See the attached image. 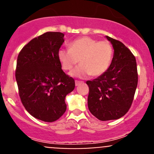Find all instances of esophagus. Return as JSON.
<instances>
[{"label": "esophagus", "mask_w": 154, "mask_h": 154, "mask_svg": "<svg viewBox=\"0 0 154 154\" xmlns=\"http://www.w3.org/2000/svg\"><path fill=\"white\" fill-rule=\"evenodd\" d=\"M82 83H83V81H80V80H75V86H79V85L81 84Z\"/></svg>", "instance_id": "obj_1"}]
</instances>
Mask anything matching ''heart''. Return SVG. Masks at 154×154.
Here are the masks:
<instances>
[{
    "label": "heart",
    "instance_id": "heart-1",
    "mask_svg": "<svg viewBox=\"0 0 154 154\" xmlns=\"http://www.w3.org/2000/svg\"><path fill=\"white\" fill-rule=\"evenodd\" d=\"M113 49L108 41H100L88 36L80 37L69 44V49H60L58 58L64 70L70 71L80 60V66L70 75L85 78L97 77L109 69L112 60Z\"/></svg>",
    "mask_w": 154,
    "mask_h": 154
}]
</instances>
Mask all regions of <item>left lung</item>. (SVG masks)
Here are the masks:
<instances>
[{"label": "left lung", "instance_id": "8db88e82", "mask_svg": "<svg viewBox=\"0 0 154 154\" xmlns=\"http://www.w3.org/2000/svg\"><path fill=\"white\" fill-rule=\"evenodd\" d=\"M106 38L114 50L111 65L104 74L86 81L88 109L100 121L116 120L125 116L133 103L138 84L133 54L121 42L107 35Z\"/></svg>", "mask_w": 154, "mask_h": 154}]
</instances>
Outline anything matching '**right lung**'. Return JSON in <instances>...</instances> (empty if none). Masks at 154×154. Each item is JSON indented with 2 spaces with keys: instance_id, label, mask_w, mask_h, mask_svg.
<instances>
[{
  "instance_id": "add662e5",
  "label": "right lung",
  "mask_w": 154,
  "mask_h": 154,
  "mask_svg": "<svg viewBox=\"0 0 154 154\" xmlns=\"http://www.w3.org/2000/svg\"><path fill=\"white\" fill-rule=\"evenodd\" d=\"M64 41L62 32H45L26 45L17 59L15 78L21 102L31 116L45 122L64 114L65 98L75 87L58 58Z\"/></svg>"
}]
</instances>
